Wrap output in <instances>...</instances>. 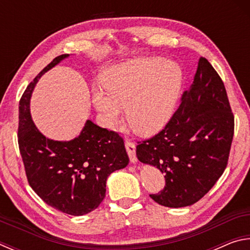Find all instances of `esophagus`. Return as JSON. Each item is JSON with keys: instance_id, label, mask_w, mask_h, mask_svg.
<instances>
[{"instance_id": "34e87169", "label": "esophagus", "mask_w": 250, "mask_h": 250, "mask_svg": "<svg viewBox=\"0 0 250 250\" xmlns=\"http://www.w3.org/2000/svg\"><path fill=\"white\" fill-rule=\"evenodd\" d=\"M125 149H126V152H128L131 162H132V163L137 162L138 159H137V155H135V145H134V142L125 141Z\"/></svg>"}]
</instances>
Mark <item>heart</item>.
<instances>
[{"label": "heart", "instance_id": "heart-1", "mask_svg": "<svg viewBox=\"0 0 250 250\" xmlns=\"http://www.w3.org/2000/svg\"><path fill=\"white\" fill-rule=\"evenodd\" d=\"M106 89L95 86L92 101L108 128L120 124L122 109L131 129L150 135L164 128L175 110L182 84L180 67L162 58L137 59L104 76Z\"/></svg>", "mask_w": 250, "mask_h": 250}]
</instances>
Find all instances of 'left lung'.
Returning a JSON list of instances; mask_svg holds the SVG:
<instances>
[{"mask_svg": "<svg viewBox=\"0 0 250 250\" xmlns=\"http://www.w3.org/2000/svg\"><path fill=\"white\" fill-rule=\"evenodd\" d=\"M234 113L222 78L201 57L192 87L166 126L139 141L137 156L164 173L166 185L152 200L167 207L193 205L225 171L234 137Z\"/></svg>", "mask_w": 250, "mask_h": 250, "instance_id": "1", "label": "left lung"}]
</instances>
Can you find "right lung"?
<instances>
[{
    "label": "right lung",
    "mask_w": 250,
    "mask_h": 250,
    "mask_svg": "<svg viewBox=\"0 0 250 250\" xmlns=\"http://www.w3.org/2000/svg\"><path fill=\"white\" fill-rule=\"evenodd\" d=\"M68 54L54 58L25 89L19 107L18 140L28 184L46 204L80 216L96 209L105 196L112 172L129 163L125 142L116 131L88 120L78 138L54 141L33 124L29 99L37 80Z\"/></svg>",
    "instance_id": "right-lung-1"
}]
</instances>
